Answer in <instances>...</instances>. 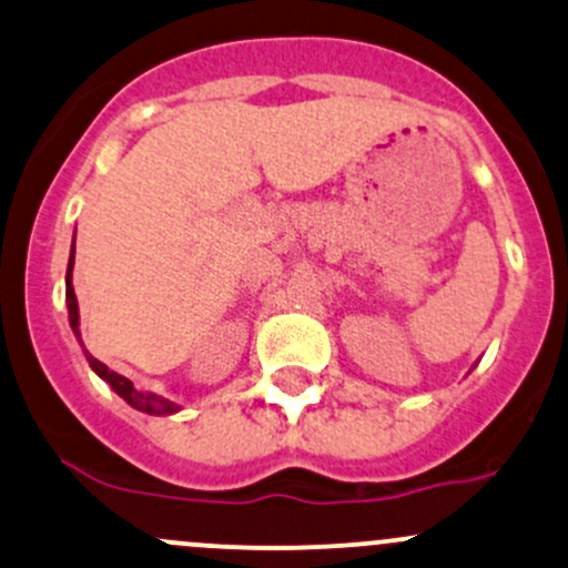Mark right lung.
Returning a JSON list of instances; mask_svg holds the SVG:
<instances>
[{
    "label": "right lung",
    "instance_id": "1",
    "mask_svg": "<svg viewBox=\"0 0 568 568\" xmlns=\"http://www.w3.org/2000/svg\"><path fill=\"white\" fill-rule=\"evenodd\" d=\"M72 258H74V251L70 255V266H67V307H70L72 332L78 334V298H74V288H72ZM89 364H91V369L97 372V375L102 379H108V383L112 385V390H115L118 396L126 398V402L132 404L134 409H142V413H153V415L174 413V409H178L172 402H161L159 396L140 394V390H136L132 385V379H126L123 375H118V372L108 369V366H104L99 358H91V355H89Z\"/></svg>",
    "mask_w": 568,
    "mask_h": 568
}]
</instances>
